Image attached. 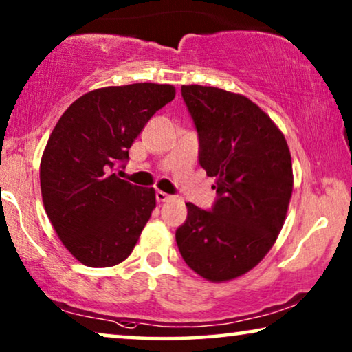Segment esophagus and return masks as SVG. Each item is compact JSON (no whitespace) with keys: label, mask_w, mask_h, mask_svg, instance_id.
I'll return each instance as SVG.
<instances>
[{"label":"esophagus","mask_w":352,"mask_h":352,"mask_svg":"<svg viewBox=\"0 0 352 352\" xmlns=\"http://www.w3.org/2000/svg\"><path fill=\"white\" fill-rule=\"evenodd\" d=\"M155 197H157V201H170V200H173V195L166 194V192H162V190H157Z\"/></svg>","instance_id":"esophagus-1"}]
</instances>
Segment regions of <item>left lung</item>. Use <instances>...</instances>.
<instances>
[{
	"label": "left lung",
	"instance_id": "1",
	"mask_svg": "<svg viewBox=\"0 0 352 352\" xmlns=\"http://www.w3.org/2000/svg\"><path fill=\"white\" fill-rule=\"evenodd\" d=\"M181 91L218 200L211 211L186 204L177 248L200 277L228 282L252 271L283 228L293 192L290 148L271 117L245 96L200 85Z\"/></svg>",
	"mask_w": 352,
	"mask_h": 352
}]
</instances>
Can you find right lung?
<instances>
[{
  "label": "right lung",
  "instance_id": "obj_1",
  "mask_svg": "<svg viewBox=\"0 0 352 352\" xmlns=\"http://www.w3.org/2000/svg\"><path fill=\"white\" fill-rule=\"evenodd\" d=\"M173 85L134 83L89 91L62 113L40 165L46 214L64 247L89 267L124 261L155 208V189L115 170Z\"/></svg>",
  "mask_w": 352,
  "mask_h": 352
}]
</instances>
